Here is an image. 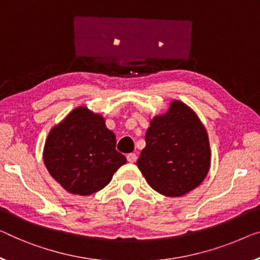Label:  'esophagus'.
<instances>
[{
    "label": "esophagus",
    "mask_w": 260,
    "mask_h": 260,
    "mask_svg": "<svg viewBox=\"0 0 260 260\" xmlns=\"http://www.w3.org/2000/svg\"><path fill=\"white\" fill-rule=\"evenodd\" d=\"M127 161L128 162H135L137 161V155H135L134 153H131L127 155Z\"/></svg>",
    "instance_id": "1"
}]
</instances>
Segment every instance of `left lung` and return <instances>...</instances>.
Segmentation results:
<instances>
[{"label":"left lung","mask_w":260,"mask_h":260,"mask_svg":"<svg viewBox=\"0 0 260 260\" xmlns=\"http://www.w3.org/2000/svg\"><path fill=\"white\" fill-rule=\"evenodd\" d=\"M145 140L137 166L161 195L183 196L208 175L211 152L207 129L184 103L173 100L165 114L150 120Z\"/></svg>","instance_id":"left-lung-1"}]
</instances>
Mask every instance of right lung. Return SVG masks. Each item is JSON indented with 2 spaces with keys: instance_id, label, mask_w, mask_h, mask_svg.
Instances as JSON below:
<instances>
[{
  "instance_id": "add662e5",
  "label": "right lung",
  "mask_w": 260,
  "mask_h": 260,
  "mask_svg": "<svg viewBox=\"0 0 260 260\" xmlns=\"http://www.w3.org/2000/svg\"><path fill=\"white\" fill-rule=\"evenodd\" d=\"M115 145V135L106 127L103 115L79 106L50 131L43 150L44 165L65 190L88 196L105 188L126 164Z\"/></svg>"
}]
</instances>
